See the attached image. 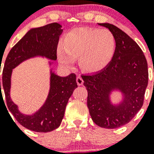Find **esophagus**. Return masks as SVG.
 Here are the masks:
<instances>
[{
  "mask_svg": "<svg viewBox=\"0 0 154 154\" xmlns=\"http://www.w3.org/2000/svg\"><path fill=\"white\" fill-rule=\"evenodd\" d=\"M76 82H77L78 85H82L83 84V79H82V77L80 75L77 76V78H76Z\"/></svg>",
  "mask_w": 154,
  "mask_h": 154,
  "instance_id": "obj_1",
  "label": "esophagus"
}]
</instances>
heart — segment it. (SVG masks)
I'll return each mask as SVG.
<instances>
[{"instance_id":"1","label":"heart","mask_w":154,"mask_h":154,"mask_svg":"<svg viewBox=\"0 0 154 154\" xmlns=\"http://www.w3.org/2000/svg\"><path fill=\"white\" fill-rule=\"evenodd\" d=\"M116 38L108 29L77 28L68 32L58 46V61L71 67L79 57V65L88 72H97L112 62L116 51Z\"/></svg>"}]
</instances>
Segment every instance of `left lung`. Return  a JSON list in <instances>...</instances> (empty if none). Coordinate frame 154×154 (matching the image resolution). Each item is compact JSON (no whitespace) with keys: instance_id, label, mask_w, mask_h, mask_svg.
<instances>
[{"instance_id":"1","label":"left lung","mask_w":154,"mask_h":154,"mask_svg":"<svg viewBox=\"0 0 154 154\" xmlns=\"http://www.w3.org/2000/svg\"><path fill=\"white\" fill-rule=\"evenodd\" d=\"M99 24L115 35L116 51L107 67L82 78L92 121L100 127L116 129L129 123L143 106L148 84L147 62L140 46L124 31L108 23ZM116 89L125 96L118 106L109 100L110 93Z\"/></svg>"}]
</instances>
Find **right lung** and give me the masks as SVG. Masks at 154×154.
Here are the masks:
<instances>
[{
	"mask_svg": "<svg viewBox=\"0 0 154 154\" xmlns=\"http://www.w3.org/2000/svg\"><path fill=\"white\" fill-rule=\"evenodd\" d=\"M61 28L58 23H51L30 30L9 51L3 69V88L8 108L20 124L32 131L48 133L60 126L69 99L78 87L76 75L72 73L67 77H60L51 72L50 91L45 103L34 115L26 116L19 112L11 99L12 69L23 61L38 55L56 60L57 46L62 32Z\"/></svg>",
	"mask_w": 154,
	"mask_h": 154,
	"instance_id": "1",
	"label": "right lung"
}]
</instances>
